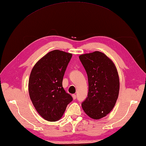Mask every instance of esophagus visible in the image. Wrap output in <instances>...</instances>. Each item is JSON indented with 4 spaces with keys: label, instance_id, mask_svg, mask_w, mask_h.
<instances>
[{
    "label": "esophagus",
    "instance_id": "obj_1",
    "mask_svg": "<svg viewBox=\"0 0 146 146\" xmlns=\"http://www.w3.org/2000/svg\"><path fill=\"white\" fill-rule=\"evenodd\" d=\"M72 98H73V100H75L76 98V94H72Z\"/></svg>",
    "mask_w": 146,
    "mask_h": 146
}]
</instances>
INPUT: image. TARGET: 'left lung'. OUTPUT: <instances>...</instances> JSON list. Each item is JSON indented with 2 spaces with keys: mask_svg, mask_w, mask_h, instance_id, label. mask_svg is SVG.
Masks as SVG:
<instances>
[{
  "mask_svg": "<svg viewBox=\"0 0 146 146\" xmlns=\"http://www.w3.org/2000/svg\"><path fill=\"white\" fill-rule=\"evenodd\" d=\"M88 79V94L81 104L93 119L105 117L113 109L119 91V78L114 63L104 53L96 51L79 56Z\"/></svg>",
  "mask_w": 146,
  "mask_h": 146,
  "instance_id": "8db88e82",
  "label": "left lung"
}]
</instances>
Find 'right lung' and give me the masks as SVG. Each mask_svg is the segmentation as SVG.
<instances>
[{
    "label": "right lung",
    "mask_w": 146,
    "mask_h": 146,
    "mask_svg": "<svg viewBox=\"0 0 146 146\" xmlns=\"http://www.w3.org/2000/svg\"><path fill=\"white\" fill-rule=\"evenodd\" d=\"M72 54L55 50L46 53L33 67L29 93L33 105L44 119H60L73 100L62 86L63 76Z\"/></svg>",
    "instance_id": "right-lung-1"
}]
</instances>
